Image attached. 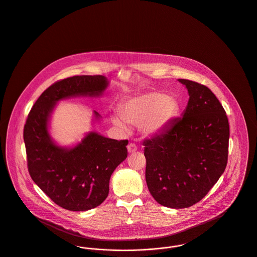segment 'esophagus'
I'll list each match as a JSON object with an SVG mask.
<instances>
[{
  "mask_svg": "<svg viewBox=\"0 0 257 257\" xmlns=\"http://www.w3.org/2000/svg\"><path fill=\"white\" fill-rule=\"evenodd\" d=\"M127 151L128 153H136L137 151V146L135 143H130L127 145Z\"/></svg>",
  "mask_w": 257,
  "mask_h": 257,
  "instance_id": "obj_1",
  "label": "esophagus"
}]
</instances>
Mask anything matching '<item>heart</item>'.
<instances>
[{
    "mask_svg": "<svg viewBox=\"0 0 257 257\" xmlns=\"http://www.w3.org/2000/svg\"><path fill=\"white\" fill-rule=\"evenodd\" d=\"M179 105L175 98L162 92L150 91L132 97L120 105V115H113V122L122 131L127 125L139 126L146 136H152L171 123Z\"/></svg>",
    "mask_w": 257,
    "mask_h": 257,
    "instance_id": "obj_1",
    "label": "heart"
}]
</instances>
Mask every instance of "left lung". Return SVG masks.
I'll use <instances>...</instances> for the list:
<instances>
[{"mask_svg": "<svg viewBox=\"0 0 257 257\" xmlns=\"http://www.w3.org/2000/svg\"><path fill=\"white\" fill-rule=\"evenodd\" d=\"M178 81L189 93L182 118L145 139L143 146L153 198L164 206L185 208L200 202L225 171L230 132L226 112L207 86Z\"/></svg>", "mask_w": 257, "mask_h": 257, "instance_id": "obj_1", "label": "left lung"}]
</instances>
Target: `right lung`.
I'll return each mask as SVG.
<instances>
[{"instance_id":"obj_1","label":"right lung","mask_w":257,"mask_h":257,"mask_svg":"<svg viewBox=\"0 0 257 257\" xmlns=\"http://www.w3.org/2000/svg\"><path fill=\"white\" fill-rule=\"evenodd\" d=\"M108 86L101 75L74 76L49 86L35 102L23 138L31 178L56 205L85 211L102 204L109 193L113 171L127 157V140L89 133L67 149L52 141L48 122L57 101L72 96H99ZM95 118L100 116L94 112Z\"/></svg>"}]
</instances>
